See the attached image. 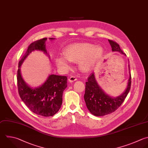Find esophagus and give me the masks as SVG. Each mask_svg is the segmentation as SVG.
Masks as SVG:
<instances>
[{"label":"esophagus","instance_id":"obj_1","mask_svg":"<svg viewBox=\"0 0 148 148\" xmlns=\"http://www.w3.org/2000/svg\"><path fill=\"white\" fill-rule=\"evenodd\" d=\"M77 80V78H76V76H71L70 77H69V82H75V81H76Z\"/></svg>","mask_w":148,"mask_h":148}]
</instances>
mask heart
I'll list each match as a JSON object with an SVG mask.
<instances>
[{
    "mask_svg": "<svg viewBox=\"0 0 148 148\" xmlns=\"http://www.w3.org/2000/svg\"><path fill=\"white\" fill-rule=\"evenodd\" d=\"M101 46H95L88 43L71 45L63 51L64 56L56 59V64L60 68L68 69L70 61L79 63L80 68L85 72L92 70L103 54Z\"/></svg>",
    "mask_w": 148,
    "mask_h": 148,
    "instance_id": "obj_1",
    "label": "heart"
}]
</instances>
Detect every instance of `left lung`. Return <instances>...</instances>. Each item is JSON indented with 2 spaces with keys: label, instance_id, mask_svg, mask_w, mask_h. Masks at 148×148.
<instances>
[{
  "label": "left lung",
  "instance_id": "obj_1",
  "mask_svg": "<svg viewBox=\"0 0 148 148\" xmlns=\"http://www.w3.org/2000/svg\"><path fill=\"white\" fill-rule=\"evenodd\" d=\"M113 51H119L125 55L121 50L119 44L112 40H108ZM131 77H130L127 87L125 91L117 97H112L106 93L101 88L95 80L94 73H92L86 82V90L84 95L86 106L89 111L96 116H102L114 112L117 110L128 95L131 88Z\"/></svg>",
  "mask_w": 148,
  "mask_h": 148
}]
</instances>
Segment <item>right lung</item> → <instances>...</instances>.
Masks as SVG:
<instances>
[{
	"mask_svg": "<svg viewBox=\"0 0 148 148\" xmlns=\"http://www.w3.org/2000/svg\"><path fill=\"white\" fill-rule=\"evenodd\" d=\"M49 39L53 40L54 38ZM47 39L43 38L36 40L28 46L26 53L19 61L17 77L18 91L22 101L32 112L45 117L52 116L60 110L62 103L63 92L67 87V77L51 75L40 86L31 87L23 80L20 68L33 51H42L49 55L45 45Z\"/></svg>",
	"mask_w": 148,
	"mask_h": 148,
	"instance_id": "obj_1",
	"label": "right lung"
}]
</instances>
